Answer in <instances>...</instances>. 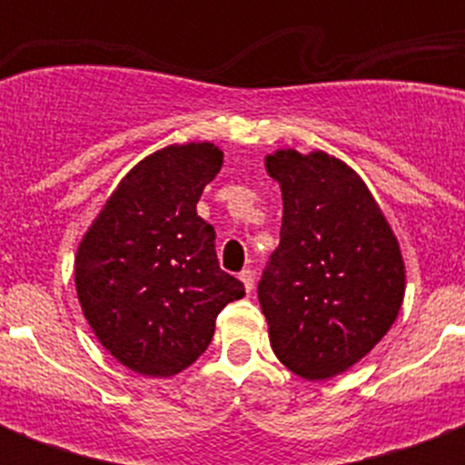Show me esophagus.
Masks as SVG:
<instances>
[{
  "label": "esophagus",
  "mask_w": 465,
  "mask_h": 465,
  "mask_svg": "<svg viewBox=\"0 0 465 465\" xmlns=\"http://www.w3.org/2000/svg\"><path fill=\"white\" fill-rule=\"evenodd\" d=\"M239 280L241 282H243V287H246V292H251L253 290V272H251V270H241L239 272Z\"/></svg>",
  "instance_id": "esophagus-1"
}]
</instances>
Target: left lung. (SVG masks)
<instances>
[{"label": "left lung", "instance_id": "8db88e82", "mask_svg": "<svg viewBox=\"0 0 465 465\" xmlns=\"http://www.w3.org/2000/svg\"><path fill=\"white\" fill-rule=\"evenodd\" d=\"M265 168L282 190L280 246L258 284L270 345L294 374L323 381L367 357L396 323L403 253L345 161L277 149Z\"/></svg>", "mask_w": 465, "mask_h": 465}]
</instances>
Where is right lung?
<instances>
[{"mask_svg": "<svg viewBox=\"0 0 465 465\" xmlns=\"http://www.w3.org/2000/svg\"><path fill=\"white\" fill-rule=\"evenodd\" d=\"M224 152L168 144L113 190L74 255L76 297L98 342L142 376H173L207 350L217 313L243 284L219 270L214 229L197 217Z\"/></svg>", "mask_w": 465, "mask_h": 465, "instance_id": "1", "label": "right lung"}]
</instances>
